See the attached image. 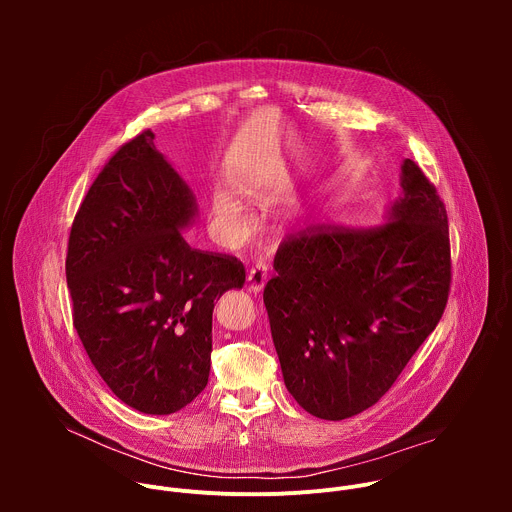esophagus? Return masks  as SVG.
Instances as JSON below:
<instances>
[{
	"label": "esophagus",
	"mask_w": 512,
	"mask_h": 512,
	"mask_svg": "<svg viewBox=\"0 0 512 512\" xmlns=\"http://www.w3.org/2000/svg\"><path fill=\"white\" fill-rule=\"evenodd\" d=\"M265 283H267V265L259 263V265H255V267L249 271V275H247V285H249V289L253 291V294H259V291H263Z\"/></svg>",
	"instance_id": "obj_1"
}]
</instances>
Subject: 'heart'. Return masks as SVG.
Returning <instances> with one entry per match:
<instances>
[{"label":"heart","mask_w":512,"mask_h":512,"mask_svg":"<svg viewBox=\"0 0 512 512\" xmlns=\"http://www.w3.org/2000/svg\"><path fill=\"white\" fill-rule=\"evenodd\" d=\"M212 218L227 241H239L249 229V216L229 192H216L212 198Z\"/></svg>","instance_id":"b5f03b06"}]
</instances>
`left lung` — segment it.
Returning <instances> with one entry per match:
<instances>
[{"mask_svg": "<svg viewBox=\"0 0 512 512\" xmlns=\"http://www.w3.org/2000/svg\"><path fill=\"white\" fill-rule=\"evenodd\" d=\"M383 225H316L277 249L263 291L287 391L340 421L375 405L435 330L452 259L446 206L413 160Z\"/></svg>", "mask_w": 512, "mask_h": 512, "instance_id": "1", "label": "left lung"}]
</instances>
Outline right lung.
I'll return each mask as SVG.
<instances>
[{
    "mask_svg": "<svg viewBox=\"0 0 512 512\" xmlns=\"http://www.w3.org/2000/svg\"><path fill=\"white\" fill-rule=\"evenodd\" d=\"M194 216L192 190L145 129L105 164L72 221V324L107 387L141 413H176L204 391L214 304L245 283L237 257L186 243Z\"/></svg>",
    "mask_w": 512,
    "mask_h": 512,
    "instance_id": "obj_1",
    "label": "right lung"
}]
</instances>
